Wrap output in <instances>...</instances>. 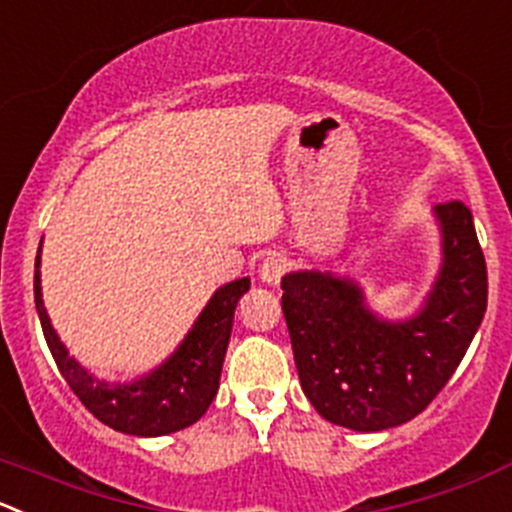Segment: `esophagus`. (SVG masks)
I'll return each instance as SVG.
<instances>
[{"label":"esophagus","instance_id":"obj_1","mask_svg":"<svg viewBox=\"0 0 512 512\" xmlns=\"http://www.w3.org/2000/svg\"><path fill=\"white\" fill-rule=\"evenodd\" d=\"M287 272V260L282 255H270L260 265V280L265 285H280V280Z\"/></svg>","mask_w":512,"mask_h":512}]
</instances>
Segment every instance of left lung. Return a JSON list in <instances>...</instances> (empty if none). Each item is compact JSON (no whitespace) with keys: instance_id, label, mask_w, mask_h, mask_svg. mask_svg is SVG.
<instances>
[{"instance_id":"1","label":"left lung","mask_w":512,"mask_h":512,"mask_svg":"<svg viewBox=\"0 0 512 512\" xmlns=\"http://www.w3.org/2000/svg\"><path fill=\"white\" fill-rule=\"evenodd\" d=\"M443 267L413 320L372 315L355 282L322 272L282 277V312L312 408L342 428L377 433L423 413L453 377L488 307V267L473 212L435 207Z\"/></svg>"}]
</instances>
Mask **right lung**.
I'll return each mask as SVG.
<instances>
[{
	"instance_id": "1",
	"label": "right lung",
	"mask_w": 512,
	"mask_h": 512,
	"mask_svg": "<svg viewBox=\"0 0 512 512\" xmlns=\"http://www.w3.org/2000/svg\"><path fill=\"white\" fill-rule=\"evenodd\" d=\"M247 290H250L247 277L227 282L212 295L190 335L165 365L130 385H109V382L94 380L84 367H79L74 357H69L67 347L59 342L42 302L39 255L34 262V302H37L44 340L62 377L99 423L119 433L140 435V438L175 433L197 423L207 413L220 388V372L227 342H230L237 300Z\"/></svg>"
}]
</instances>
